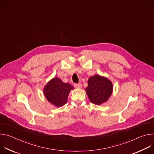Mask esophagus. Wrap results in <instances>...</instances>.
<instances>
[{"label": "esophagus", "instance_id": "esophagus-1", "mask_svg": "<svg viewBox=\"0 0 154 154\" xmlns=\"http://www.w3.org/2000/svg\"><path fill=\"white\" fill-rule=\"evenodd\" d=\"M74 87L76 88H82L81 83H74Z\"/></svg>", "mask_w": 154, "mask_h": 154}]
</instances>
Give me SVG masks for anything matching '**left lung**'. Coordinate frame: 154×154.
<instances>
[{
	"label": "left lung",
	"mask_w": 154,
	"mask_h": 154,
	"mask_svg": "<svg viewBox=\"0 0 154 154\" xmlns=\"http://www.w3.org/2000/svg\"><path fill=\"white\" fill-rule=\"evenodd\" d=\"M86 93L90 101L96 105L106 102L111 96L112 83L106 78L95 75L89 79Z\"/></svg>",
	"instance_id": "8db88e82"
}]
</instances>
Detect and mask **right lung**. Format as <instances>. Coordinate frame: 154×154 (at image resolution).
<instances>
[{"mask_svg": "<svg viewBox=\"0 0 154 154\" xmlns=\"http://www.w3.org/2000/svg\"><path fill=\"white\" fill-rule=\"evenodd\" d=\"M73 88L71 85L55 77L46 85L44 93L49 102L57 106H61L67 102L68 94Z\"/></svg>", "mask_w": 154, "mask_h": 154, "instance_id": "obj_1", "label": "right lung"}]
</instances>
